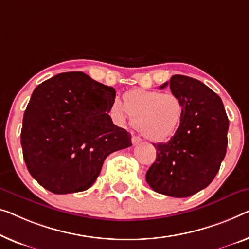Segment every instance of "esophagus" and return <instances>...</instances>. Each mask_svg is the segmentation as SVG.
Returning a JSON list of instances; mask_svg holds the SVG:
<instances>
[{"instance_id":"34e87169","label":"esophagus","mask_w":249,"mask_h":249,"mask_svg":"<svg viewBox=\"0 0 249 249\" xmlns=\"http://www.w3.org/2000/svg\"><path fill=\"white\" fill-rule=\"evenodd\" d=\"M141 142H142V139H141L140 136H132V143L133 145H137V144H140Z\"/></svg>"}]
</instances>
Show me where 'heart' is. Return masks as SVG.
<instances>
[{
	"label": "heart",
	"mask_w": 249,
	"mask_h": 249,
	"mask_svg": "<svg viewBox=\"0 0 249 249\" xmlns=\"http://www.w3.org/2000/svg\"><path fill=\"white\" fill-rule=\"evenodd\" d=\"M110 114L118 124L137 126L147 140L162 142L179 131L184 107L172 92L134 89L126 92L122 103L113 104Z\"/></svg>",
	"instance_id": "obj_1"
}]
</instances>
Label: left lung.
Segmentation results:
<instances>
[{
  "mask_svg": "<svg viewBox=\"0 0 249 249\" xmlns=\"http://www.w3.org/2000/svg\"><path fill=\"white\" fill-rule=\"evenodd\" d=\"M166 86L181 99L184 115L176 135L153 144L157 159L145 179L155 192L185 198L208 187L219 171L229 121L219 96L201 81L174 75L160 89Z\"/></svg>",
  "mask_w": 249,
  "mask_h": 249,
  "instance_id": "8db88e82",
  "label": "left lung"
}]
</instances>
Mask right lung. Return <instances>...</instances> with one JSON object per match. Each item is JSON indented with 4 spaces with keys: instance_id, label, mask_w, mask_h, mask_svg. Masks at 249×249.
<instances>
[{
    "instance_id": "obj_1",
    "label": "right lung",
    "mask_w": 249,
    "mask_h": 249,
    "mask_svg": "<svg viewBox=\"0 0 249 249\" xmlns=\"http://www.w3.org/2000/svg\"><path fill=\"white\" fill-rule=\"evenodd\" d=\"M116 91L80 71L59 73L36 86L21 129L31 176L57 195L87 190L107 155L132 145L131 134L108 115Z\"/></svg>"
}]
</instances>
